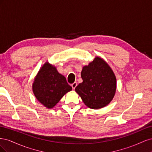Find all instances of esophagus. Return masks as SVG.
<instances>
[{"instance_id":"1","label":"esophagus","mask_w":152,"mask_h":152,"mask_svg":"<svg viewBox=\"0 0 152 152\" xmlns=\"http://www.w3.org/2000/svg\"><path fill=\"white\" fill-rule=\"evenodd\" d=\"M72 88H73V89H75V88L76 87V86H77V83L76 82H73V84H72Z\"/></svg>"}]
</instances>
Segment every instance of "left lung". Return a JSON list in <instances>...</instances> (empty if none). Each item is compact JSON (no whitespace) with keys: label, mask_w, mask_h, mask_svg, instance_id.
I'll return each mask as SVG.
<instances>
[{"label":"left lung","mask_w":152,"mask_h":152,"mask_svg":"<svg viewBox=\"0 0 152 152\" xmlns=\"http://www.w3.org/2000/svg\"><path fill=\"white\" fill-rule=\"evenodd\" d=\"M83 82L75 87L84 104L92 109L108 105L115 94L117 80L113 70L102 58L96 57L81 72Z\"/></svg>","instance_id":"obj_1"}]
</instances>
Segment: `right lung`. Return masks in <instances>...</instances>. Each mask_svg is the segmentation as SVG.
<instances>
[{"mask_svg":"<svg viewBox=\"0 0 152 152\" xmlns=\"http://www.w3.org/2000/svg\"><path fill=\"white\" fill-rule=\"evenodd\" d=\"M72 87L56 68L46 62L34 79L32 90L39 102L48 108H52Z\"/></svg>","mask_w":152,"mask_h":152,"instance_id":"obj_1","label":"right lung"}]
</instances>
